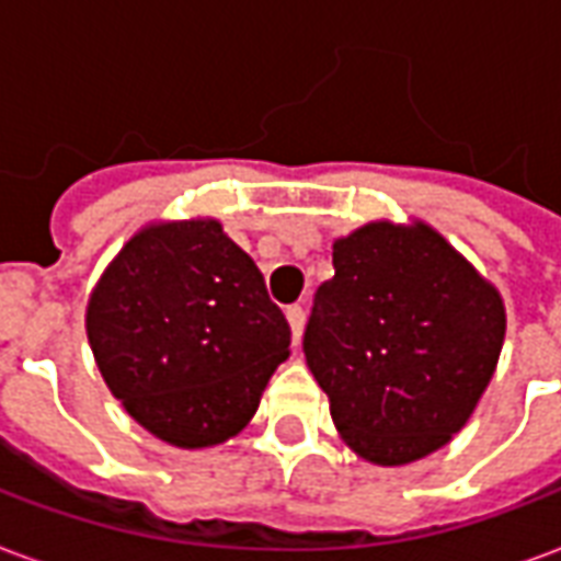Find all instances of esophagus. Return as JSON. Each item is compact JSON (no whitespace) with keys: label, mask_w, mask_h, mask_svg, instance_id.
Masks as SVG:
<instances>
[{"label":"esophagus","mask_w":561,"mask_h":561,"mask_svg":"<svg viewBox=\"0 0 561 561\" xmlns=\"http://www.w3.org/2000/svg\"><path fill=\"white\" fill-rule=\"evenodd\" d=\"M285 318H288V324H291L294 345H300V336H304V324H306L304 306H288V309H285Z\"/></svg>","instance_id":"1"}]
</instances>
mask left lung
Wrapping results in <instances>:
<instances>
[{
	"label": "left lung",
	"mask_w": 561,
	"mask_h": 561,
	"mask_svg": "<svg viewBox=\"0 0 561 561\" xmlns=\"http://www.w3.org/2000/svg\"><path fill=\"white\" fill-rule=\"evenodd\" d=\"M304 352L357 457L405 466L474 412L505 342V304L442 233L369 221L333 243Z\"/></svg>",
	"instance_id": "left-lung-1"
}]
</instances>
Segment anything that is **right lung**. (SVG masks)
Masks as SVG:
<instances>
[{
	"instance_id": "1",
	"label": "right lung",
	"mask_w": 561,
	"mask_h": 561,
	"mask_svg": "<svg viewBox=\"0 0 561 561\" xmlns=\"http://www.w3.org/2000/svg\"><path fill=\"white\" fill-rule=\"evenodd\" d=\"M87 336L123 409L185 450L240 433L291 354L261 270L216 219L140 228L92 288Z\"/></svg>"
}]
</instances>
